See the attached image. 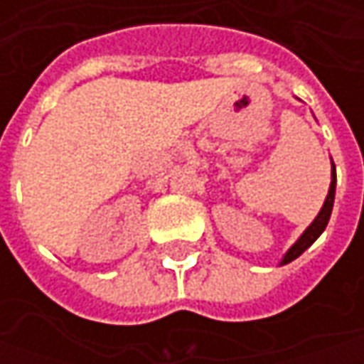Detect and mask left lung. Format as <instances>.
Returning a JSON list of instances; mask_svg holds the SVG:
<instances>
[{"label": "left lung", "mask_w": 364, "mask_h": 364, "mask_svg": "<svg viewBox=\"0 0 364 364\" xmlns=\"http://www.w3.org/2000/svg\"><path fill=\"white\" fill-rule=\"evenodd\" d=\"M334 192H336V168L332 166V182H330V190H328V196H326V200H324V206H322V210H320V215L314 218V223L304 231L300 239L296 241V245L289 249L286 253V257L282 261V265L284 263H289V261H294L296 257H300L301 253L310 247V245L314 243L316 239L322 235V231L326 229V225H328L330 215H332V206H334Z\"/></svg>", "instance_id": "obj_1"}]
</instances>
